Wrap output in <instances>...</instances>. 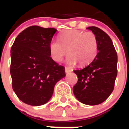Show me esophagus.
Listing matches in <instances>:
<instances>
[{
    "label": "esophagus",
    "instance_id": "1",
    "mask_svg": "<svg viewBox=\"0 0 129 129\" xmlns=\"http://www.w3.org/2000/svg\"><path fill=\"white\" fill-rule=\"evenodd\" d=\"M65 71H66V74H68V73H71V72L73 71V69H72L71 68L66 67L65 68Z\"/></svg>",
    "mask_w": 129,
    "mask_h": 129
}]
</instances>
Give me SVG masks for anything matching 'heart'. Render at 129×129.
<instances>
[{
  "label": "heart",
  "instance_id": "heart-1",
  "mask_svg": "<svg viewBox=\"0 0 129 129\" xmlns=\"http://www.w3.org/2000/svg\"><path fill=\"white\" fill-rule=\"evenodd\" d=\"M51 56L55 61H62L67 54L69 64L78 62L81 66L90 64L98 52V41L95 33L79 29H68L59 35V41H52L50 44Z\"/></svg>",
  "mask_w": 129,
  "mask_h": 129
}]
</instances>
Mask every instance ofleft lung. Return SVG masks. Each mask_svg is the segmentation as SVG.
Returning a JSON list of instances; mask_svg holds the SVG:
<instances>
[{
	"mask_svg": "<svg viewBox=\"0 0 129 129\" xmlns=\"http://www.w3.org/2000/svg\"><path fill=\"white\" fill-rule=\"evenodd\" d=\"M87 29L96 35L99 52L86 67L74 70L78 81L73 87V92L79 102L94 106L104 102L113 90L117 74V54L105 32L94 26Z\"/></svg>",
	"mask_w": 129,
	"mask_h": 129,
	"instance_id": "left-lung-1",
	"label": "left lung"
}]
</instances>
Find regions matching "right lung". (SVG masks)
I'll return each instance as SVG.
<instances>
[{"label": "right lung", "instance_id": "right-lung-1", "mask_svg": "<svg viewBox=\"0 0 129 129\" xmlns=\"http://www.w3.org/2000/svg\"><path fill=\"white\" fill-rule=\"evenodd\" d=\"M54 28L33 25L18 34L11 48L10 74L18 99L31 106L47 103L54 88L66 76L65 67L50 57Z\"/></svg>", "mask_w": 129, "mask_h": 129}]
</instances>
